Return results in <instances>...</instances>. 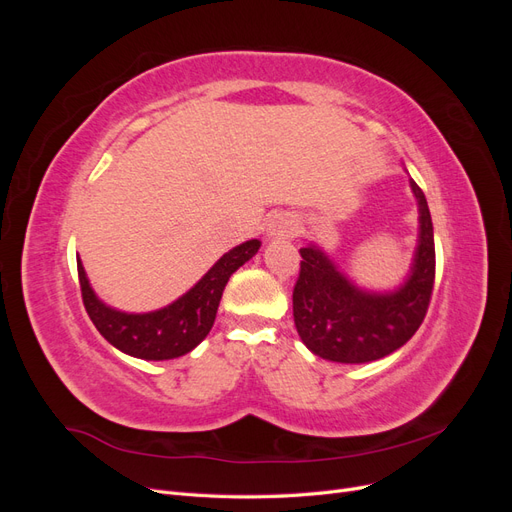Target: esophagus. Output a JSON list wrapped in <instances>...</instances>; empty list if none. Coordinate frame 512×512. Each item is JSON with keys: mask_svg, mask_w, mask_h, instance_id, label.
Instances as JSON below:
<instances>
[{"mask_svg": "<svg viewBox=\"0 0 512 512\" xmlns=\"http://www.w3.org/2000/svg\"><path fill=\"white\" fill-rule=\"evenodd\" d=\"M294 230H297V224H294L292 218H288V215H277V218L271 220L267 235L271 239H288Z\"/></svg>", "mask_w": 512, "mask_h": 512, "instance_id": "obj_1", "label": "esophagus"}]
</instances>
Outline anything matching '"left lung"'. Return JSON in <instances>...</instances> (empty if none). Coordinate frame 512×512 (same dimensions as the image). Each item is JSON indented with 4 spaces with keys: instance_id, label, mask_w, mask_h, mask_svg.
Returning a JSON list of instances; mask_svg holds the SVG:
<instances>
[{
    "instance_id": "1",
    "label": "left lung",
    "mask_w": 512,
    "mask_h": 512,
    "mask_svg": "<svg viewBox=\"0 0 512 512\" xmlns=\"http://www.w3.org/2000/svg\"><path fill=\"white\" fill-rule=\"evenodd\" d=\"M418 203V245L406 282L391 292L354 286L318 245L301 247L292 292L299 337L314 354L335 363H369L395 352L418 331L436 277L433 224L423 190L410 179Z\"/></svg>"
}]
</instances>
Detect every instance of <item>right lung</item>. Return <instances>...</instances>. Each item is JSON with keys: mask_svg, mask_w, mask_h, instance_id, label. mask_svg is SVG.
<instances>
[{"mask_svg": "<svg viewBox=\"0 0 512 512\" xmlns=\"http://www.w3.org/2000/svg\"><path fill=\"white\" fill-rule=\"evenodd\" d=\"M258 250V239L232 247L183 297L147 314L119 312L100 301L89 286L81 258H76L83 303L100 335L117 350L143 361L177 359L194 350L209 335L228 277Z\"/></svg>", "mask_w": 512, "mask_h": 512, "instance_id": "obj_1", "label": "right lung"}]
</instances>
